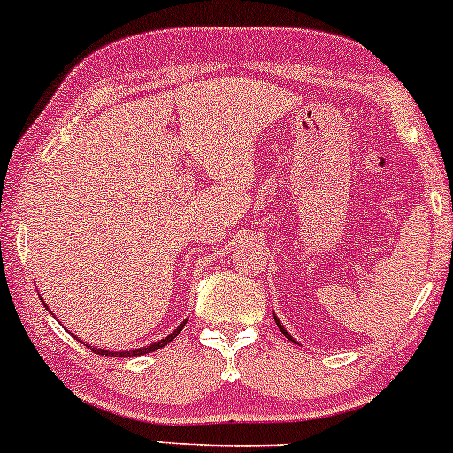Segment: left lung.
<instances>
[{"label": "left lung", "mask_w": 453, "mask_h": 453, "mask_svg": "<svg viewBox=\"0 0 453 453\" xmlns=\"http://www.w3.org/2000/svg\"><path fill=\"white\" fill-rule=\"evenodd\" d=\"M273 319H276V324H278V328H280V330H282V334H284V336H288V339H290V334H288V332H286V330H284V326H282V324H280V319H278V318H276V316H273ZM290 341H293V339H290Z\"/></svg>", "instance_id": "8db88e82"}]
</instances>
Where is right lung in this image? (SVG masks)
Here are the masks:
<instances>
[{
	"label": "right lung",
	"instance_id": "right-lung-1",
	"mask_svg": "<svg viewBox=\"0 0 453 453\" xmlns=\"http://www.w3.org/2000/svg\"><path fill=\"white\" fill-rule=\"evenodd\" d=\"M43 305H45V303H43ZM45 307H48V305H45ZM184 326H186V322L177 326V328H175L173 332H171L169 336H165V339H160V341H157V342H152V345H148V347L134 349V351H104V349H98V347H89V345H85V342H83V345H85V347H89L91 351H96V353H100V355H112V357H134V355H144V353L157 351V349L165 347V345H167V342H171V341L175 339L177 334H180V332H181V328H184ZM74 339H77V336H74ZM77 341H81V339H77Z\"/></svg>",
	"mask_w": 453,
	"mask_h": 453
}]
</instances>
